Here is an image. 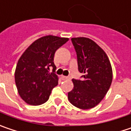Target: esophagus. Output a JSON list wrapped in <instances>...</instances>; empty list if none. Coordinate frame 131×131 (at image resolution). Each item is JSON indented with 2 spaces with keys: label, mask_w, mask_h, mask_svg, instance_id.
I'll return each instance as SVG.
<instances>
[{
  "label": "esophagus",
  "mask_w": 131,
  "mask_h": 131,
  "mask_svg": "<svg viewBox=\"0 0 131 131\" xmlns=\"http://www.w3.org/2000/svg\"><path fill=\"white\" fill-rule=\"evenodd\" d=\"M61 79H62V80H66V79H70V76L62 75V76H61Z\"/></svg>",
  "instance_id": "esophagus-1"
}]
</instances>
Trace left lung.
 Listing matches in <instances>:
<instances>
[{
    "label": "left lung",
    "mask_w": 131,
    "mask_h": 131,
    "mask_svg": "<svg viewBox=\"0 0 131 131\" xmlns=\"http://www.w3.org/2000/svg\"><path fill=\"white\" fill-rule=\"evenodd\" d=\"M77 55L81 79H73V89L68 93L70 103L86 110L96 106L111 87L113 73L111 62L97 43L88 38H71Z\"/></svg>",
    "instance_id": "obj_1"
}]
</instances>
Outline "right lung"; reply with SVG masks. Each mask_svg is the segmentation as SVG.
I'll return each instance as SVG.
<instances>
[{
	"mask_svg": "<svg viewBox=\"0 0 131 131\" xmlns=\"http://www.w3.org/2000/svg\"><path fill=\"white\" fill-rule=\"evenodd\" d=\"M68 38L47 35L33 42L18 60L15 73L18 93L27 104L45 103L58 83L54 55ZM53 68V71L49 70Z\"/></svg>",
	"mask_w": 131,
	"mask_h": 131,
	"instance_id": "obj_1",
	"label": "right lung"
}]
</instances>
